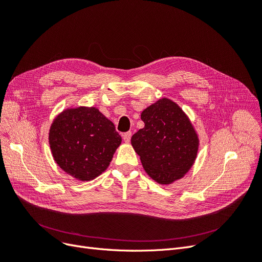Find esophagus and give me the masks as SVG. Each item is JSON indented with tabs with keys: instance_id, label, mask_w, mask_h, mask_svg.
<instances>
[{
	"instance_id": "obj_1",
	"label": "esophagus",
	"mask_w": 262,
	"mask_h": 262,
	"mask_svg": "<svg viewBox=\"0 0 262 262\" xmlns=\"http://www.w3.org/2000/svg\"><path fill=\"white\" fill-rule=\"evenodd\" d=\"M132 138V133L130 132H126L123 134V139L125 142H129Z\"/></svg>"
}]
</instances>
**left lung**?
<instances>
[{"label": "left lung", "mask_w": 262, "mask_h": 262, "mask_svg": "<svg viewBox=\"0 0 262 262\" xmlns=\"http://www.w3.org/2000/svg\"><path fill=\"white\" fill-rule=\"evenodd\" d=\"M145 127L132 137L146 173L161 185L181 180L195 163L197 132L174 101L162 98L141 112Z\"/></svg>", "instance_id": "8db88e82"}]
</instances>
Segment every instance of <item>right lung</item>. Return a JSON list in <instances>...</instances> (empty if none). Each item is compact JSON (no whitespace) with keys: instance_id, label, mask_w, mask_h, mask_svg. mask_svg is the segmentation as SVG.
Segmentation results:
<instances>
[{"instance_id":"add662e5","label":"right lung","mask_w":262,"mask_h":262,"mask_svg":"<svg viewBox=\"0 0 262 262\" xmlns=\"http://www.w3.org/2000/svg\"><path fill=\"white\" fill-rule=\"evenodd\" d=\"M122 142L114 124L95 106L69 107L53 120L49 143L55 163L74 179L102 174Z\"/></svg>"}]
</instances>
